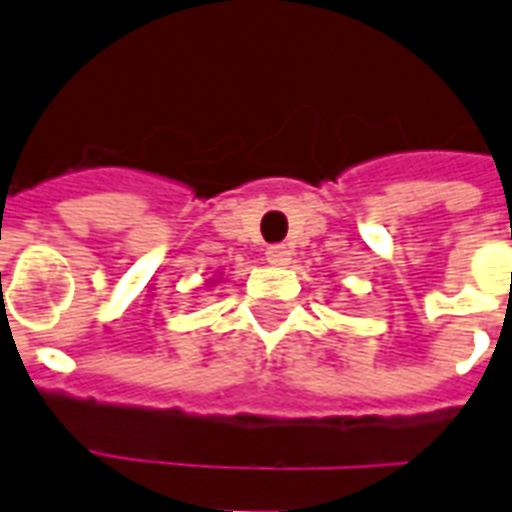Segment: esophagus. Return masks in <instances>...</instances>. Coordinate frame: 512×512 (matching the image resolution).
Returning <instances> with one entry per match:
<instances>
[{"label": "esophagus", "mask_w": 512, "mask_h": 512, "mask_svg": "<svg viewBox=\"0 0 512 512\" xmlns=\"http://www.w3.org/2000/svg\"><path fill=\"white\" fill-rule=\"evenodd\" d=\"M265 260L270 265H289L292 260V249L286 247V244H273V247L265 249Z\"/></svg>", "instance_id": "esophagus-1"}]
</instances>
